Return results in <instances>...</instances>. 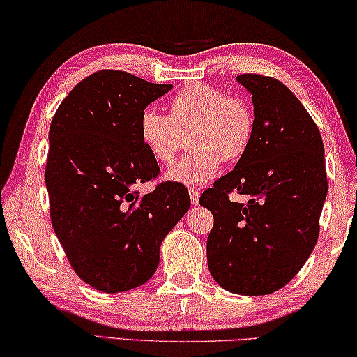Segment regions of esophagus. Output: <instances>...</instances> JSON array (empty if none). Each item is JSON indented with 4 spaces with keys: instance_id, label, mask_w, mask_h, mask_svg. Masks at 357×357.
<instances>
[{
    "instance_id": "1",
    "label": "esophagus",
    "mask_w": 357,
    "mask_h": 357,
    "mask_svg": "<svg viewBox=\"0 0 357 357\" xmlns=\"http://www.w3.org/2000/svg\"><path fill=\"white\" fill-rule=\"evenodd\" d=\"M188 193H190V199H192V203L198 204L199 203V192H198V190L197 188H190Z\"/></svg>"
}]
</instances>
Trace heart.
<instances>
[{"mask_svg": "<svg viewBox=\"0 0 357 357\" xmlns=\"http://www.w3.org/2000/svg\"><path fill=\"white\" fill-rule=\"evenodd\" d=\"M253 115L241 99H231L209 84L185 87L172 97L169 115L146 109L139 119L144 148L159 164H170L188 138L192 154L165 174L170 182L197 188L211 182L222 160H236L245 153L253 136Z\"/></svg>", "mask_w": 357, "mask_h": 357, "instance_id": "heart-1", "label": "heart"}]
</instances>
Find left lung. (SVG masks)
Wrapping results in <instances>:
<instances>
[{
	"label": "left lung",
	"mask_w": 357,
	"mask_h": 357,
	"mask_svg": "<svg viewBox=\"0 0 357 357\" xmlns=\"http://www.w3.org/2000/svg\"><path fill=\"white\" fill-rule=\"evenodd\" d=\"M252 96L253 136L234 170L199 198L214 216L209 273L242 296L271 294L314 250L328 182L320 131L299 99L273 77H236ZM249 199L236 204L228 193Z\"/></svg>",
	"instance_id": "obj_1"
}]
</instances>
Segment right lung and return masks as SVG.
<instances>
[{"mask_svg":"<svg viewBox=\"0 0 357 357\" xmlns=\"http://www.w3.org/2000/svg\"><path fill=\"white\" fill-rule=\"evenodd\" d=\"M170 84L104 70L82 79L58 107L48 131L45 183L53 231L71 266L102 292H123L153 278L160 243L190 209L182 183L155 178L139 119Z\"/></svg>","mask_w":357,"mask_h":357,"instance_id":"add662e5","label":"right lung"}]
</instances>
